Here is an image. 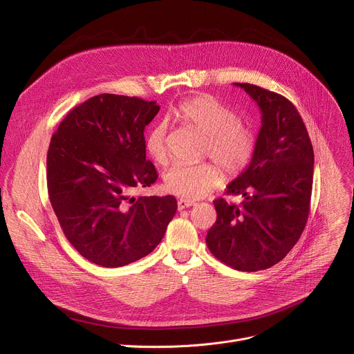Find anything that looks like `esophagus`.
<instances>
[{
    "label": "esophagus",
    "instance_id": "34e87169",
    "mask_svg": "<svg viewBox=\"0 0 354 354\" xmlns=\"http://www.w3.org/2000/svg\"><path fill=\"white\" fill-rule=\"evenodd\" d=\"M195 205V201H189V199H179L178 201V208L179 209H185V208H189Z\"/></svg>",
    "mask_w": 354,
    "mask_h": 354
}]
</instances>
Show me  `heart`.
Here are the masks:
<instances>
[{"mask_svg": "<svg viewBox=\"0 0 354 354\" xmlns=\"http://www.w3.org/2000/svg\"><path fill=\"white\" fill-rule=\"evenodd\" d=\"M171 115L203 136L202 152L214 162L174 165L163 175V185L174 195L198 199L214 191L222 180V169L238 175L250 165L255 152V135L248 124L236 119L234 111L211 95L183 100ZM167 126L155 124L146 136V151L156 163L167 162Z\"/></svg>", "mask_w": 354, "mask_h": 354, "instance_id": "heart-1", "label": "heart"}]
</instances>
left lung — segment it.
Masks as SVG:
<instances>
[{
    "label": "left lung",
    "instance_id": "left-lung-1",
    "mask_svg": "<svg viewBox=\"0 0 354 354\" xmlns=\"http://www.w3.org/2000/svg\"><path fill=\"white\" fill-rule=\"evenodd\" d=\"M244 88L261 110V129L247 169L227 187L241 205L215 199L209 251L238 271L272 267L301 236L310 212L314 152L295 106L278 93L250 83Z\"/></svg>",
    "mask_w": 354,
    "mask_h": 354
}]
</instances>
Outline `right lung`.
Segmentation results:
<instances>
[{
    "label": "right lung",
    "mask_w": 354,
    "mask_h": 354,
    "mask_svg": "<svg viewBox=\"0 0 354 354\" xmlns=\"http://www.w3.org/2000/svg\"><path fill=\"white\" fill-rule=\"evenodd\" d=\"M158 111L156 102L104 93L70 110L51 138V207L68 243L93 264L116 268L151 254L178 209L172 195L132 196L158 179L145 143Z\"/></svg>",
    "instance_id": "right-lung-1"
}]
</instances>
